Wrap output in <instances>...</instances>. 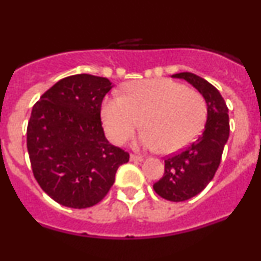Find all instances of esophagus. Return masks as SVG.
<instances>
[{"instance_id": "34e87169", "label": "esophagus", "mask_w": 261, "mask_h": 261, "mask_svg": "<svg viewBox=\"0 0 261 261\" xmlns=\"http://www.w3.org/2000/svg\"><path fill=\"white\" fill-rule=\"evenodd\" d=\"M130 161L131 162H142L143 158L141 155H136V154H130Z\"/></svg>"}]
</instances>
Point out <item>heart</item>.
<instances>
[{
	"instance_id": "b5f03b06",
	"label": "heart",
	"mask_w": 261,
	"mask_h": 261,
	"mask_svg": "<svg viewBox=\"0 0 261 261\" xmlns=\"http://www.w3.org/2000/svg\"><path fill=\"white\" fill-rule=\"evenodd\" d=\"M101 118L109 139L121 145L141 126L139 143L149 149L174 153L201 133L206 103L199 93L167 79L135 81L125 86V95L104 100Z\"/></svg>"
}]
</instances>
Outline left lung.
<instances>
[{"mask_svg": "<svg viewBox=\"0 0 261 261\" xmlns=\"http://www.w3.org/2000/svg\"><path fill=\"white\" fill-rule=\"evenodd\" d=\"M190 83L202 95L207 120L202 134L180 153L164 161V175L153 184L158 195L169 201H185L207 187L220 166L229 137V116L226 101L207 81L190 72L173 74Z\"/></svg>", "mask_w": 261, "mask_h": 261, "instance_id": "1", "label": "left lung"}]
</instances>
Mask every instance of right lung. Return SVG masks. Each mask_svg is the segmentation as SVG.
Returning <instances> with one entry per match:
<instances>
[{
  "instance_id": "obj_1",
  "label": "right lung",
  "mask_w": 261,
  "mask_h": 261,
  "mask_svg": "<svg viewBox=\"0 0 261 261\" xmlns=\"http://www.w3.org/2000/svg\"><path fill=\"white\" fill-rule=\"evenodd\" d=\"M108 79L74 74L59 81L33 107L27 147L33 174L53 200L71 208L94 206L115 181L128 153L107 140L100 121Z\"/></svg>"
}]
</instances>
